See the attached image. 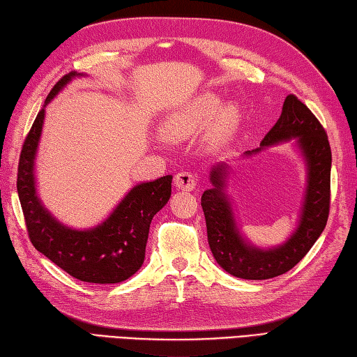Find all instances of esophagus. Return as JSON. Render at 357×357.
<instances>
[{"label":"esophagus","instance_id":"1","mask_svg":"<svg viewBox=\"0 0 357 357\" xmlns=\"http://www.w3.org/2000/svg\"><path fill=\"white\" fill-rule=\"evenodd\" d=\"M174 183L178 189H183V191H192L197 186V177L195 174L188 172V171H181L178 174H176L174 177Z\"/></svg>","mask_w":357,"mask_h":357}]
</instances>
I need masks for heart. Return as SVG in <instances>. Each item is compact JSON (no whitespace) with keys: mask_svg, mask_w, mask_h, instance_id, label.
<instances>
[{"mask_svg":"<svg viewBox=\"0 0 357 357\" xmlns=\"http://www.w3.org/2000/svg\"><path fill=\"white\" fill-rule=\"evenodd\" d=\"M242 120V109L237 101L222 105V96L217 92H205L194 98L183 111L171 115L165 121L163 130L169 137H186L200 129L209 128V143L214 146L227 143Z\"/></svg>","mask_w":357,"mask_h":357,"instance_id":"heart-1","label":"heart"}]
</instances>
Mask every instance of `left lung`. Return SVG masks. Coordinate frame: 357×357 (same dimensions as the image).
I'll return each mask as SVG.
<instances>
[{"instance_id":"obj_1","label":"left lung","mask_w":357,"mask_h":357,"mask_svg":"<svg viewBox=\"0 0 357 357\" xmlns=\"http://www.w3.org/2000/svg\"><path fill=\"white\" fill-rule=\"evenodd\" d=\"M307 165V189L296 231L285 243L261 250L251 245L237 228L227 189L228 165L217 163L209 174L213 188L202 195L208 243L213 256L225 271L246 280L278 278L294 268L305 257L325 229L330 213L331 148L325 129L310 109L296 96H288L278 123L260 143V148L246 151L257 154L266 146L293 140Z\"/></svg>"}]
</instances>
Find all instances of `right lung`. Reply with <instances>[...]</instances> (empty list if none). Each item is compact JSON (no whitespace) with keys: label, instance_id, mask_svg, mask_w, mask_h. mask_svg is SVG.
Wrapping results in <instances>:
<instances>
[{"label":"right lung","instance_id":"obj_1","mask_svg":"<svg viewBox=\"0 0 357 357\" xmlns=\"http://www.w3.org/2000/svg\"><path fill=\"white\" fill-rule=\"evenodd\" d=\"M58 82L36 115L21 149L17 189L32 245L56 266L82 282L119 283L135 274L144 260L149 227L171 197L172 176L135 185L105 222L89 229H74L58 222L36 194L35 157L38 149L45 107L72 78Z\"/></svg>","mask_w":357,"mask_h":357}]
</instances>
